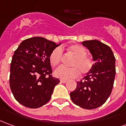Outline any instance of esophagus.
Here are the masks:
<instances>
[{"label": "esophagus", "mask_w": 126, "mask_h": 126, "mask_svg": "<svg viewBox=\"0 0 126 126\" xmlns=\"http://www.w3.org/2000/svg\"><path fill=\"white\" fill-rule=\"evenodd\" d=\"M67 80H61V83H66L67 82Z\"/></svg>", "instance_id": "esophagus-1"}]
</instances>
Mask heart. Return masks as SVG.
Returning a JSON list of instances; mask_svg holds the SVG:
<instances>
[{
  "mask_svg": "<svg viewBox=\"0 0 126 126\" xmlns=\"http://www.w3.org/2000/svg\"><path fill=\"white\" fill-rule=\"evenodd\" d=\"M68 50L75 58L70 63L72 67L61 66L55 69L54 75L61 80H67L77 78L80 72L81 74H87L94 66L93 60L87 55L85 48L80 45H72L68 48ZM63 54V50L61 47H56L51 51L49 55V61L51 65L55 67L61 63Z\"/></svg>",
  "mask_w": 126,
  "mask_h": 126,
  "instance_id": "b5f03b06",
  "label": "heart"
}]
</instances>
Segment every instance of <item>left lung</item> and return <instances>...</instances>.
Returning a JSON list of instances; mask_svg holds the SVG:
<instances>
[{"label":"left lung","instance_id":"8db88e82","mask_svg":"<svg viewBox=\"0 0 126 126\" xmlns=\"http://www.w3.org/2000/svg\"><path fill=\"white\" fill-rule=\"evenodd\" d=\"M95 62L93 68L70 93L72 102L84 109H94L104 104L112 92L115 76V58L109 46L98 40L82 42Z\"/></svg>","mask_w":126,"mask_h":126}]
</instances>
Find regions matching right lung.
Listing matches in <instances>:
<instances>
[{"label": "right lung", "instance_id": "1", "mask_svg": "<svg viewBox=\"0 0 126 126\" xmlns=\"http://www.w3.org/2000/svg\"><path fill=\"white\" fill-rule=\"evenodd\" d=\"M59 44L41 37L26 39L14 52L9 84L15 99L22 105L37 109L50 100L60 81L52 73L49 55Z\"/></svg>", "mask_w": 126, "mask_h": 126}]
</instances>
